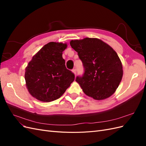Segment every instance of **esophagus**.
I'll return each instance as SVG.
<instances>
[{
    "mask_svg": "<svg viewBox=\"0 0 146 146\" xmlns=\"http://www.w3.org/2000/svg\"><path fill=\"white\" fill-rule=\"evenodd\" d=\"M72 72H73L75 75H76V74H77V70H76V68H74V69H72Z\"/></svg>",
    "mask_w": 146,
    "mask_h": 146,
    "instance_id": "obj_1",
    "label": "esophagus"
}]
</instances>
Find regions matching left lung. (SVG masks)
Masks as SVG:
<instances>
[{
    "instance_id": "left-lung-1",
    "label": "left lung",
    "mask_w": 146,
    "mask_h": 146,
    "mask_svg": "<svg viewBox=\"0 0 146 146\" xmlns=\"http://www.w3.org/2000/svg\"><path fill=\"white\" fill-rule=\"evenodd\" d=\"M70 44L78 53L85 70L76 79L84 93L98 100L113 94L123 76L121 60L113 48L98 38L72 40Z\"/></svg>"
}]
</instances>
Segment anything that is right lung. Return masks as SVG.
<instances>
[{"mask_svg":"<svg viewBox=\"0 0 146 146\" xmlns=\"http://www.w3.org/2000/svg\"><path fill=\"white\" fill-rule=\"evenodd\" d=\"M66 44L50 42L35 54L25 69L29 92L36 99L48 102L58 99L70 86L75 76L66 68L63 52Z\"/></svg>","mask_w":146,"mask_h":146,"instance_id":"add662e5","label":"right lung"}]
</instances>
